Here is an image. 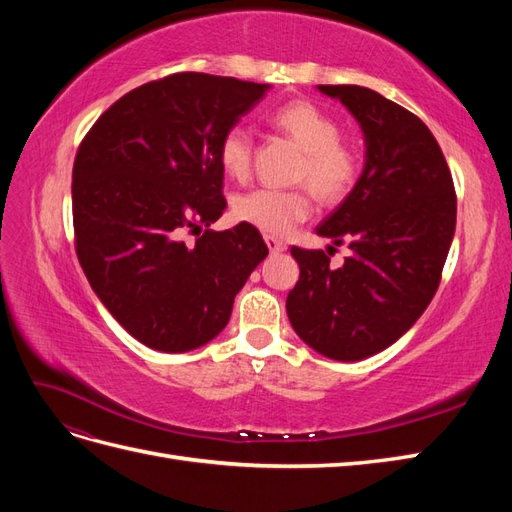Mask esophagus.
<instances>
[{"label": "esophagus", "mask_w": 512, "mask_h": 512, "mask_svg": "<svg viewBox=\"0 0 512 512\" xmlns=\"http://www.w3.org/2000/svg\"><path fill=\"white\" fill-rule=\"evenodd\" d=\"M265 243H267V247H269L271 252H284V250H286V243H284L282 239L273 237V235H267V237H265Z\"/></svg>", "instance_id": "obj_1"}]
</instances>
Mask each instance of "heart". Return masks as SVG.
Instances as JSON below:
<instances>
[{"label": "heart", "mask_w": 512, "mask_h": 512, "mask_svg": "<svg viewBox=\"0 0 512 512\" xmlns=\"http://www.w3.org/2000/svg\"><path fill=\"white\" fill-rule=\"evenodd\" d=\"M271 126L290 136L303 149L297 179L307 181L322 203L342 200L361 175V158L352 145L339 138V123L322 108L307 100H294L275 108ZM254 141L241 126L228 128L218 145V160L230 179L243 181L252 170ZM237 220L267 235H286L312 213V196L307 188H256L237 196Z\"/></svg>", "instance_id": "b5f03b06"}]
</instances>
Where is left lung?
<instances>
[{
  "instance_id": "obj_1",
  "label": "left lung",
  "mask_w": 512,
  "mask_h": 512,
  "mask_svg": "<svg viewBox=\"0 0 512 512\" xmlns=\"http://www.w3.org/2000/svg\"><path fill=\"white\" fill-rule=\"evenodd\" d=\"M361 123L365 168L352 192L316 232L348 245L292 247L299 282L286 312L307 346L335 361H361L395 344L440 286L457 220V196L444 153L408 108L359 85H318Z\"/></svg>"
}]
</instances>
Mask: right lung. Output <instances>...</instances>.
<instances>
[{
    "mask_svg": "<svg viewBox=\"0 0 512 512\" xmlns=\"http://www.w3.org/2000/svg\"><path fill=\"white\" fill-rule=\"evenodd\" d=\"M267 89L232 76L168 74L108 106L76 151V256L108 312L153 350L211 342L269 254L250 224L207 228L226 209L220 138ZM185 231L197 235L194 244Z\"/></svg>",
    "mask_w": 512,
    "mask_h": 512,
    "instance_id": "right-lung-1",
    "label": "right lung"
}]
</instances>
